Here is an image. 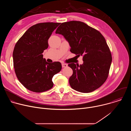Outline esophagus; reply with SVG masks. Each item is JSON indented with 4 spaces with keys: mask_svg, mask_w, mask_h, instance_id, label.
Masks as SVG:
<instances>
[{
    "mask_svg": "<svg viewBox=\"0 0 131 131\" xmlns=\"http://www.w3.org/2000/svg\"><path fill=\"white\" fill-rule=\"evenodd\" d=\"M62 67L63 68H65V67H67V64H65V63H62Z\"/></svg>",
    "mask_w": 131,
    "mask_h": 131,
    "instance_id": "obj_1",
    "label": "esophagus"
}]
</instances>
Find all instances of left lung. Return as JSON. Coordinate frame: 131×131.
<instances>
[{
	"label": "left lung",
	"instance_id": "8db88e82",
	"mask_svg": "<svg viewBox=\"0 0 131 131\" xmlns=\"http://www.w3.org/2000/svg\"><path fill=\"white\" fill-rule=\"evenodd\" d=\"M56 34L62 35L68 41L70 52L82 56L83 63L68 64L73 70L69 78L70 86L82 93H90L107 80L112 62L111 53L104 37L96 29L76 21L62 23Z\"/></svg>",
	"mask_w": 131,
	"mask_h": 131
}]
</instances>
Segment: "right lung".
<instances>
[{
  "instance_id": "right-lung-1",
  "label": "right lung",
  "mask_w": 131,
  "mask_h": 131,
  "mask_svg": "<svg viewBox=\"0 0 131 131\" xmlns=\"http://www.w3.org/2000/svg\"><path fill=\"white\" fill-rule=\"evenodd\" d=\"M60 23L46 22L28 28L16 43L13 66L19 81L27 89L43 92L53 86L52 78L62 69L59 62H47L42 53L48 48V39Z\"/></svg>"
}]
</instances>
